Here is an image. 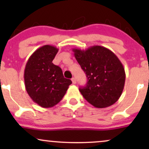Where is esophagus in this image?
Returning <instances> with one entry per match:
<instances>
[{
  "instance_id": "esophagus-1",
  "label": "esophagus",
  "mask_w": 149,
  "mask_h": 149,
  "mask_svg": "<svg viewBox=\"0 0 149 149\" xmlns=\"http://www.w3.org/2000/svg\"><path fill=\"white\" fill-rule=\"evenodd\" d=\"M71 80H72L73 84H76V78H75V77H73V78H71Z\"/></svg>"
}]
</instances>
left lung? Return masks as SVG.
<instances>
[{
    "label": "left lung",
    "mask_w": 149,
    "mask_h": 149,
    "mask_svg": "<svg viewBox=\"0 0 149 149\" xmlns=\"http://www.w3.org/2000/svg\"><path fill=\"white\" fill-rule=\"evenodd\" d=\"M72 50L88 78L86 86L79 89L83 97L98 109L115 104L122 95L125 81L123 65L117 56L100 45Z\"/></svg>",
    "instance_id": "8db88e82"
}]
</instances>
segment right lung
Listing matches in <instances>:
<instances>
[{"label": "right lung", "instance_id": "add662e5", "mask_svg": "<svg viewBox=\"0 0 149 149\" xmlns=\"http://www.w3.org/2000/svg\"><path fill=\"white\" fill-rule=\"evenodd\" d=\"M58 50L52 45L42 46L30 56L25 66L26 90L42 108H51L59 103L72 83L64 78L61 68L52 63Z\"/></svg>", "mask_w": 149, "mask_h": 149}]
</instances>
